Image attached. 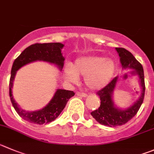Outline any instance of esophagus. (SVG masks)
<instances>
[{
  "instance_id": "obj_1",
  "label": "esophagus",
  "mask_w": 154,
  "mask_h": 154,
  "mask_svg": "<svg viewBox=\"0 0 154 154\" xmlns=\"http://www.w3.org/2000/svg\"><path fill=\"white\" fill-rule=\"evenodd\" d=\"M76 94H77V96H78V97H84V98H85V97H87V95L86 94V93H80V92H77V93H76Z\"/></svg>"
}]
</instances>
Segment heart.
<instances>
[{"label": "heart", "mask_w": 154, "mask_h": 154, "mask_svg": "<svg viewBox=\"0 0 154 154\" xmlns=\"http://www.w3.org/2000/svg\"><path fill=\"white\" fill-rule=\"evenodd\" d=\"M116 63L100 56L79 57L74 65H67L64 74L66 80L76 83L78 76L84 77V84L91 90L104 88L110 82L116 71Z\"/></svg>", "instance_id": "1"}]
</instances>
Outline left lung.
<instances>
[{"label": "left lung", "instance_id": "obj_1", "mask_svg": "<svg viewBox=\"0 0 154 154\" xmlns=\"http://www.w3.org/2000/svg\"><path fill=\"white\" fill-rule=\"evenodd\" d=\"M122 66L124 69L135 70L140 80L141 93L138 100L131 106L125 109H121L114 104L112 95L119 77H116L107 86L97 92L100 98V106L98 109L92 112L91 116L100 124L109 127H116L125 125L137 114L144 98L145 84L143 69L141 64L134 57L133 54L124 48H116Z\"/></svg>", "mask_w": 154, "mask_h": 154}]
</instances>
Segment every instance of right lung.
Masks as SVG:
<instances>
[{
	"instance_id": "right-lung-1",
	"label": "right lung",
	"mask_w": 154,
	"mask_h": 154,
	"mask_svg": "<svg viewBox=\"0 0 154 154\" xmlns=\"http://www.w3.org/2000/svg\"><path fill=\"white\" fill-rule=\"evenodd\" d=\"M64 45L59 42L35 43L26 48L13 64L9 84V94L11 101L16 112L24 120L32 124L43 125L51 122L58 117L65 107L67 101L75 93L73 91L57 89L51 101L38 111L28 112L22 109L14 100L12 95L13 82L16 73L23 66L36 61H42L57 65L60 70L64 66V57L61 54V49Z\"/></svg>"
}]
</instances>
